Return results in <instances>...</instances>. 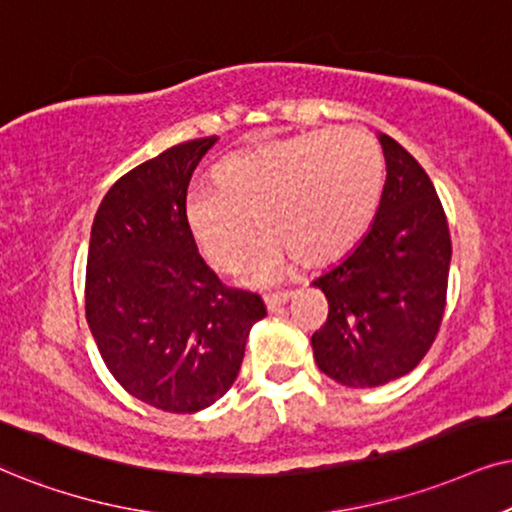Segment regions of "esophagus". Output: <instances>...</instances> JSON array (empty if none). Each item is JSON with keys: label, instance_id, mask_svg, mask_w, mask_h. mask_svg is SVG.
<instances>
[{"label": "esophagus", "instance_id": "obj_1", "mask_svg": "<svg viewBox=\"0 0 512 512\" xmlns=\"http://www.w3.org/2000/svg\"><path fill=\"white\" fill-rule=\"evenodd\" d=\"M290 295H293V293H288V290H286V293L267 295V297H264V304H267V309H269V312L274 314V312H278V309L283 307V304H286V302L290 300Z\"/></svg>", "mask_w": 512, "mask_h": 512}]
</instances>
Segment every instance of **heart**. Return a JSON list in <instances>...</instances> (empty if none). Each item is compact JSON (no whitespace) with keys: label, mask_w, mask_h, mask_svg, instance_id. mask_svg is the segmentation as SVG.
Here are the masks:
<instances>
[{"label":"heart","mask_w":512,"mask_h":512,"mask_svg":"<svg viewBox=\"0 0 512 512\" xmlns=\"http://www.w3.org/2000/svg\"><path fill=\"white\" fill-rule=\"evenodd\" d=\"M383 151L352 127H323L222 158L215 186H191L181 203L186 231L217 269H234L252 217L264 229L241 281L264 286L295 260L307 267L347 252L371 226L383 193Z\"/></svg>","instance_id":"1"}]
</instances>
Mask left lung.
Listing matches in <instances>:
<instances>
[{
  "instance_id": "obj_1",
  "label": "left lung",
  "mask_w": 512,
  "mask_h": 512,
  "mask_svg": "<svg viewBox=\"0 0 512 512\" xmlns=\"http://www.w3.org/2000/svg\"><path fill=\"white\" fill-rule=\"evenodd\" d=\"M387 179L364 238L312 281L328 321L312 335L316 366L347 387L401 378L428 354L442 323L451 236L435 186L418 160L378 134Z\"/></svg>"
}]
</instances>
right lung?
I'll return each mask as SVG.
<instances>
[{"label": "right lung", "instance_id": "obj_1", "mask_svg": "<svg viewBox=\"0 0 512 512\" xmlns=\"http://www.w3.org/2000/svg\"><path fill=\"white\" fill-rule=\"evenodd\" d=\"M217 144L167 148L115 181L87 252V323L125 390L170 413L208 409L234 385L260 295L222 286L181 217L191 174Z\"/></svg>", "mask_w": 512, "mask_h": 512}]
</instances>
